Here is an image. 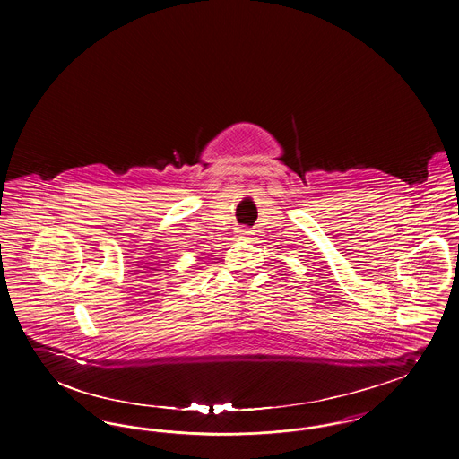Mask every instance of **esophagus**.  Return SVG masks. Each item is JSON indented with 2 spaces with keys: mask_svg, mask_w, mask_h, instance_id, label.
I'll list each match as a JSON object with an SVG mask.
<instances>
[{
  "mask_svg": "<svg viewBox=\"0 0 459 459\" xmlns=\"http://www.w3.org/2000/svg\"><path fill=\"white\" fill-rule=\"evenodd\" d=\"M240 238H244V239H249L251 236H253V230L251 229H247V227H242L239 230Z\"/></svg>",
  "mask_w": 459,
  "mask_h": 459,
  "instance_id": "1",
  "label": "esophagus"
}]
</instances>
